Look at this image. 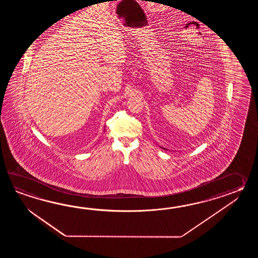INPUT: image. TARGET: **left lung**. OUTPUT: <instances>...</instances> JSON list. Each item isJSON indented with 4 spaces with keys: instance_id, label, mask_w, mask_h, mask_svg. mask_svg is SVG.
<instances>
[{
    "instance_id": "left-lung-1",
    "label": "left lung",
    "mask_w": 258,
    "mask_h": 258,
    "mask_svg": "<svg viewBox=\"0 0 258 258\" xmlns=\"http://www.w3.org/2000/svg\"><path fill=\"white\" fill-rule=\"evenodd\" d=\"M160 148H163V149H165V150H167V149H166V148H162V147H160Z\"/></svg>"
}]
</instances>
